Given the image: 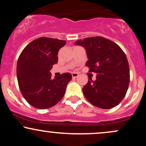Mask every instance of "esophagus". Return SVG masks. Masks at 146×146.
Here are the masks:
<instances>
[{
  "mask_svg": "<svg viewBox=\"0 0 146 146\" xmlns=\"http://www.w3.org/2000/svg\"><path fill=\"white\" fill-rule=\"evenodd\" d=\"M78 76H79V74L78 73H75V72L72 73V77H73V78H78Z\"/></svg>",
  "mask_w": 146,
  "mask_h": 146,
  "instance_id": "1",
  "label": "esophagus"
}]
</instances>
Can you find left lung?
I'll list each match as a JSON object with an SVG mask.
<instances>
[{"instance_id":"1","label":"left lung","mask_w":146,"mask_h":146,"mask_svg":"<svg viewBox=\"0 0 146 146\" xmlns=\"http://www.w3.org/2000/svg\"><path fill=\"white\" fill-rule=\"evenodd\" d=\"M84 46L88 60L89 72L97 73L83 87L84 95L98 108L110 109L124 98L130 82V70L126 56L119 45L101 36L79 40L75 43Z\"/></svg>"}]
</instances>
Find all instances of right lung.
<instances>
[{
	"mask_svg": "<svg viewBox=\"0 0 146 146\" xmlns=\"http://www.w3.org/2000/svg\"><path fill=\"white\" fill-rule=\"evenodd\" d=\"M65 44L64 40L41 37L30 42L18 58V86L26 101L34 108H51L64 95L71 74L62 73L53 80L50 70L58 63V51Z\"/></svg>",
	"mask_w": 146,
	"mask_h": 146,
	"instance_id": "right-lung-1",
	"label": "right lung"
}]
</instances>
